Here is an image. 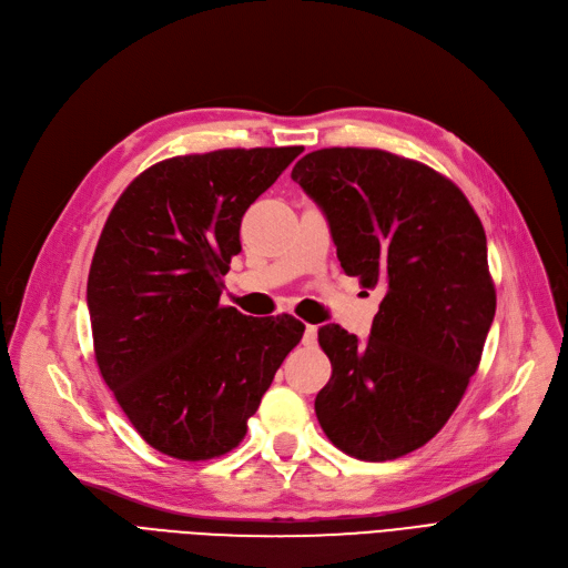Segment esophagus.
Wrapping results in <instances>:
<instances>
[{"label": "esophagus", "instance_id": "1", "mask_svg": "<svg viewBox=\"0 0 568 568\" xmlns=\"http://www.w3.org/2000/svg\"><path fill=\"white\" fill-rule=\"evenodd\" d=\"M317 343V326L315 324H308L306 332H304V345L313 347Z\"/></svg>", "mask_w": 568, "mask_h": 568}]
</instances>
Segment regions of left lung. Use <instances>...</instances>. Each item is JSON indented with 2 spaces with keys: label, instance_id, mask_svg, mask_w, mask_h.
<instances>
[{
  "label": "left lung",
  "instance_id": "left-lung-1",
  "mask_svg": "<svg viewBox=\"0 0 568 568\" xmlns=\"http://www.w3.org/2000/svg\"><path fill=\"white\" fill-rule=\"evenodd\" d=\"M292 179L345 274L384 290L368 341L317 332L332 362L317 422L347 456L400 458L442 430L479 368L497 304L484 225L452 179L382 149H317Z\"/></svg>",
  "mask_w": 568,
  "mask_h": 568
}]
</instances>
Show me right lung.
Returning a JSON list of instances; mask_svg holds the SVG:
<instances>
[{
	"label": "right lung",
	"mask_w": 568,
	"mask_h": 568,
	"mask_svg": "<svg viewBox=\"0 0 568 568\" xmlns=\"http://www.w3.org/2000/svg\"><path fill=\"white\" fill-rule=\"evenodd\" d=\"M304 146L219 149L144 170L112 206L89 268L99 371L165 456L232 452L306 326L221 306L246 209Z\"/></svg>",
	"instance_id": "add662e5"
}]
</instances>
